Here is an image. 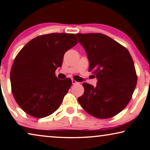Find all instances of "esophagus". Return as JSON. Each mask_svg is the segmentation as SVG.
<instances>
[{"instance_id": "obj_1", "label": "esophagus", "mask_w": 150, "mask_h": 150, "mask_svg": "<svg viewBox=\"0 0 150 150\" xmlns=\"http://www.w3.org/2000/svg\"><path fill=\"white\" fill-rule=\"evenodd\" d=\"M71 82H72V84H73V85H76V84H78V83H78L77 81H76L75 80H74V79L71 80Z\"/></svg>"}]
</instances>
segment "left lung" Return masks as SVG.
Returning a JSON list of instances; mask_svg holds the SVG:
<instances>
[{
    "label": "left lung",
    "instance_id": "1",
    "mask_svg": "<svg viewBox=\"0 0 150 150\" xmlns=\"http://www.w3.org/2000/svg\"><path fill=\"white\" fill-rule=\"evenodd\" d=\"M89 61V71L98 79L96 87L83 83V95L78 101L86 112L99 119L117 115L131 100L137 76L128 50L101 33H78Z\"/></svg>",
    "mask_w": 150,
    "mask_h": 150
}]
</instances>
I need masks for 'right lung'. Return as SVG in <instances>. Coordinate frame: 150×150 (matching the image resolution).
Returning <instances> with one entry per match:
<instances>
[{
    "instance_id": "1",
    "label": "right lung",
    "mask_w": 150,
    "mask_h": 150,
    "mask_svg": "<svg viewBox=\"0 0 150 150\" xmlns=\"http://www.w3.org/2000/svg\"><path fill=\"white\" fill-rule=\"evenodd\" d=\"M78 43L74 34L50 33L28 42L16 57L10 80L14 99L26 113L38 118L58 109L71 85L60 80L55 70L61 67L65 52Z\"/></svg>"
}]
</instances>
